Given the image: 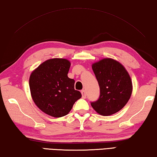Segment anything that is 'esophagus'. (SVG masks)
I'll return each instance as SVG.
<instances>
[{
  "mask_svg": "<svg viewBox=\"0 0 157 157\" xmlns=\"http://www.w3.org/2000/svg\"><path fill=\"white\" fill-rule=\"evenodd\" d=\"M81 94H82V98H86V92L85 90H81Z\"/></svg>",
  "mask_w": 157,
  "mask_h": 157,
  "instance_id": "obj_1",
  "label": "esophagus"
}]
</instances>
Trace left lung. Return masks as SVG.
<instances>
[{
  "mask_svg": "<svg viewBox=\"0 0 157 157\" xmlns=\"http://www.w3.org/2000/svg\"><path fill=\"white\" fill-rule=\"evenodd\" d=\"M92 68L100 89L98 100L91 106L102 116L114 114L122 109L131 98L132 85L128 73L123 65L111 58L93 64Z\"/></svg>",
  "mask_w": 157,
  "mask_h": 157,
  "instance_id": "8db88e82",
  "label": "left lung"
}]
</instances>
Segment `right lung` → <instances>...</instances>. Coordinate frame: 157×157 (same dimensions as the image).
<instances>
[{
    "mask_svg": "<svg viewBox=\"0 0 157 157\" xmlns=\"http://www.w3.org/2000/svg\"><path fill=\"white\" fill-rule=\"evenodd\" d=\"M70 66V62L66 59H50L31 74V97L37 107L48 115L64 117L81 98V93L74 89L75 81L67 76Z\"/></svg>",
    "mask_w": 157,
    "mask_h": 157,
    "instance_id": "right-lung-1",
    "label": "right lung"
}]
</instances>
